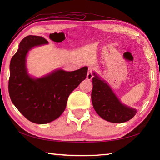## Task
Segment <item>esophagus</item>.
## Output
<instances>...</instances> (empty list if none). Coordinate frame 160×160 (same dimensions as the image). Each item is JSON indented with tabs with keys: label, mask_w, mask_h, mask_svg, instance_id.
Masks as SVG:
<instances>
[{
	"label": "esophagus",
	"mask_w": 160,
	"mask_h": 160,
	"mask_svg": "<svg viewBox=\"0 0 160 160\" xmlns=\"http://www.w3.org/2000/svg\"><path fill=\"white\" fill-rule=\"evenodd\" d=\"M93 78V74H92V69L91 68H89L88 69V75H87V79L88 80H92V78Z\"/></svg>",
	"instance_id": "obj_1"
}]
</instances>
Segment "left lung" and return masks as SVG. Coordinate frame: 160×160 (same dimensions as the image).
Masks as SVG:
<instances>
[{"label": "left lung", "instance_id": "obj_1", "mask_svg": "<svg viewBox=\"0 0 160 160\" xmlns=\"http://www.w3.org/2000/svg\"><path fill=\"white\" fill-rule=\"evenodd\" d=\"M93 74L92 102L100 117L112 123H123L133 117L137 110L123 105L109 85L94 72Z\"/></svg>", "mask_w": 160, "mask_h": 160}]
</instances>
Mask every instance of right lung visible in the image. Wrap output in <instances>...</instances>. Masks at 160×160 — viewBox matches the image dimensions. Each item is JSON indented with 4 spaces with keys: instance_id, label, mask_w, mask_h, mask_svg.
Returning <instances> with one entry per match:
<instances>
[{
    "instance_id": "1",
    "label": "right lung",
    "mask_w": 160,
    "mask_h": 160,
    "mask_svg": "<svg viewBox=\"0 0 160 160\" xmlns=\"http://www.w3.org/2000/svg\"><path fill=\"white\" fill-rule=\"evenodd\" d=\"M39 36L29 35L20 43L10 64L8 90L11 101L25 117L38 124L58 118L66 107L68 98L86 78L88 67L75 71L55 70L40 78H32L26 68V56L34 47L47 44Z\"/></svg>"
}]
</instances>
